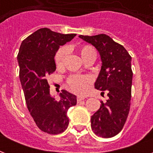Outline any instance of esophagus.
I'll return each instance as SVG.
<instances>
[{"mask_svg": "<svg viewBox=\"0 0 153 153\" xmlns=\"http://www.w3.org/2000/svg\"><path fill=\"white\" fill-rule=\"evenodd\" d=\"M84 99H85L84 97H81V96H78V97H77V101H78V102H82V101L84 100Z\"/></svg>", "mask_w": 153, "mask_h": 153, "instance_id": "obj_1", "label": "esophagus"}]
</instances>
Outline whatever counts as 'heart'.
Here are the masks:
<instances>
[{"instance_id": "b5f03b06", "label": "heart", "mask_w": 153, "mask_h": 153, "mask_svg": "<svg viewBox=\"0 0 153 153\" xmlns=\"http://www.w3.org/2000/svg\"><path fill=\"white\" fill-rule=\"evenodd\" d=\"M77 51L84 62L89 60L95 59L96 50L93 46L89 44H82L77 48ZM67 56V50L63 48H59L55 55V63L58 68H61L64 64L65 59ZM91 82L90 76L84 75H72L70 76L67 80L68 88L71 91L76 94H83L86 91L89 84Z\"/></svg>"}]
</instances>
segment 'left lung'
Segmentation results:
<instances>
[{"label":"left lung","instance_id":"8db88e82","mask_svg":"<svg viewBox=\"0 0 153 153\" xmlns=\"http://www.w3.org/2000/svg\"><path fill=\"white\" fill-rule=\"evenodd\" d=\"M94 46L102 61L94 87L106 94L108 99L101 101L100 108L91 117V128L101 137H113L123 128L130 108L133 71L130 55L122 45L105 34L79 36Z\"/></svg>","mask_w":153,"mask_h":153}]
</instances>
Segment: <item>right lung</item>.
Instances as JSON below:
<instances>
[{
    "label": "right lung",
    "mask_w": 153,
    "mask_h": 153,
    "mask_svg": "<svg viewBox=\"0 0 153 153\" xmlns=\"http://www.w3.org/2000/svg\"><path fill=\"white\" fill-rule=\"evenodd\" d=\"M75 34H61L44 27L23 40L17 55L20 79L30 114L44 133L59 134L69 125L67 115L77 103L76 96L62 90L59 100L50 94L48 76L55 72V52Z\"/></svg>",
    "instance_id": "add662e5"
}]
</instances>
